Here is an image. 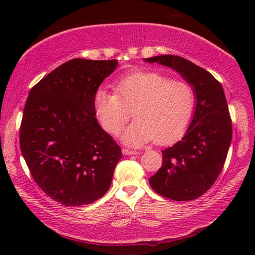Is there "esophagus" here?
<instances>
[{"label": "esophagus", "mask_w": 255, "mask_h": 255, "mask_svg": "<svg viewBox=\"0 0 255 255\" xmlns=\"http://www.w3.org/2000/svg\"><path fill=\"white\" fill-rule=\"evenodd\" d=\"M123 154L124 155H135L137 154L136 150H132V149H128V148H123Z\"/></svg>", "instance_id": "34e87169"}]
</instances>
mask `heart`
<instances>
[{
	"label": "heart",
	"mask_w": 255,
	"mask_h": 255,
	"mask_svg": "<svg viewBox=\"0 0 255 255\" xmlns=\"http://www.w3.org/2000/svg\"><path fill=\"white\" fill-rule=\"evenodd\" d=\"M196 108V91L185 80H171L155 71H139L123 77L115 92L99 89L94 110L103 129L117 135L133 115L137 119L124 133L129 145L154 140L169 144L182 135Z\"/></svg>",
	"instance_id": "1"
}]
</instances>
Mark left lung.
<instances>
[{
  "label": "left lung",
  "instance_id": "8db88e82",
  "mask_svg": "<svg viewBox=\"0 0 255 255\" xmlns=\"http://www.w3.org/2000/svg\"><path fill=\"white\" fill-rule=\"evenodd\" d=\"M174 68L192 84L197 106L181 140L162 150V166L149 178L155 192L171 200L189 201L213 187L224 167L232 141V119L221 82L180 56L146 58Z\"/></svg>",
  "mask_w": 255,
  "mask_h": 255
}]
</instances>
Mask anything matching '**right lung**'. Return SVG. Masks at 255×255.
<instances>
[{
    "label": "right lung",
    "mask_w": 255,
    "mask_h": 255,
    "mask_svg": "<svg viewBox=\"0 0 255 255\" xmlns=\"http://www.w3.org/2000/svg\"><path fill=\"white\" fill-rule=\"evenodd\" d=\"M116 59H71L30 90L20 148L34 182L51 199L88 205L109 190L122 148L99 125L94 96Z\"/></svg>",
    "instance_id": "1"
}]
</instances>
